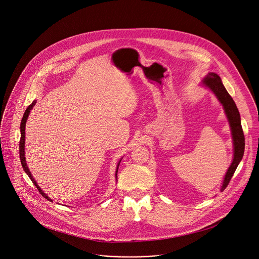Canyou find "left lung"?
Wrapping results in <instances>:
<instances>
[{"label": "left lung", "mask_w": 259, "mask_h": 259, "mask_svg": "<svg viewBox=\"0 0 259 259\" xmlns=\"http://www.w3.org/2000/svg\"><path fill=\"white\" fill-rule=\"evenodd\" d=\"M203 84L205 86L209 87L214 92V94L217 96L218 100L223 103L224 108L226 110L227 117L230 122L232 135H233L234 160L226 174L223 187H221L220 191L223 192L229 186V183H230L239 163L241 162V160L243 158L244 150H245V136H244V132H243L242 125H241V117H240L238 107H237L234 99L232 98V96L228 93L227 89L225 88L223 82H221L220 77L218 75H216L215 72H209L207 77L203 80Z\"/></svg>", "instance_id": "8db88e82"}]
</instances>
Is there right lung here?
<instances>
[{
	"mask_svg": "<svg viewBox=\"0 0 259 259\" xmlns=\"http://www.w3.org/2000/svg\"><path fill=\"white\" fill-rule=\"evenodd\" d=\"M34 103H35V101H33L30 105H28L27 106V108L25 109V112H24V114H23V117H22V120H21V123H20V132H21V136H20V142H19V155H20V161H21V165H22V167H23V170L25 171V173L28 175V177L30 178V180L32 181V183L34 184L35 186V188H36V190H38L40 193H41V195L45 198V199H47L48 201H51L52 202V200L50 199V198H48L45 194H44V192H42L41 191V188L38 186V184H36V182H35V180L32 178V175L30 174V172H29V169L27 168V166H26V163H25V157H24V142H25V123H26V120H27V117H28V115H29V112H30V109L32 108V106L34 105ZM120 164V163H119ZM119 166V165H118ZM118 173V168H117V171H116V177H117V174Z\"/></svg>",
	"mask_w": 259,
	"mask_h": 259,
	"instance_id": "add662e5",
	"label": "right lung"
}]
</instances>
